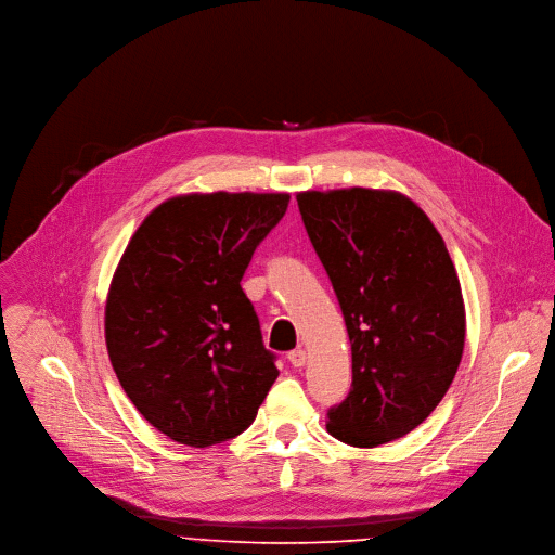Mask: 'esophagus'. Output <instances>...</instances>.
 Instances as JSON below:
<instances>
[{"label":"esophagus","mask_w":555,"mask_h":555,"mask_svg":"<svg viewBox=\"0 0 555 555\" xmlns=\"http://www.w3.org/2000/svg\"><path fill=\"white\" fill-rule=\"evenodd\" d=\"M287 361L294 365V367H304L306 365V361H308V357H306V349H292L289 354H287Z\"/></svg>","instance_id":"obj_1"}]
</instances>
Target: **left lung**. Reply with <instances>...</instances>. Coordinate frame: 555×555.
Returning <instances> with one entry per match:
<instances>
[{"label":"left lung","instance_id":"left-lung-1","mask_svg":"<svg viewBox=\"0 0 555 555\" xmlns=\"http://www.w3.org/2000/svg\"><path fill=\"white\" fill-rule=\"evenodd\" d=\"M296 201L351 343V389L325 427L351 447L402 438L436 410L463 359L465 304L444 241L393 190H308Z\"/></svg>","mask_w":555,"mask_h":555}]
</instances>
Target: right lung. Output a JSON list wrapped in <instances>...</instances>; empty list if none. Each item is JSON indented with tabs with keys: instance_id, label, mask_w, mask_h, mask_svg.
<instances>
[{
	"instance_id": "right-lung-1",
	"label": "right lung",
	"mask_w": 555,
	"mask_h": 555,
	"mask_svg": "<svg viewBox=\"0 0 555 555\" xmlns=\"http://www.w3.org/2000/svg\"><path fill=\"white\" fill-rule=\"evenodd\" d=\"M289 194H179L132 234L106 298V347L139 414L179 444L245 431L279 376L241 289Z\"/></svg>"
}]
</instances>
